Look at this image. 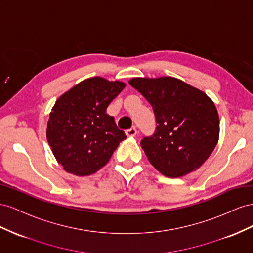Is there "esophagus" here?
Here are the masks:
<instances>
[{
    "mask_svg": "<svg viewBox=\"0 0 253 253\" xmlns=\"http://www.w3.org/2000/svg\"><path fill=\"white\" fill-rule=\"evenodd\" d=\"M125 133H126L127 136H134L136 134V129H135V127H132L130 129H127V130L125 131Z\"/></svg>",
    "mask_w": 253,
    "mask_h": 253,
    "instance_id": "esophagus-1",
    "label": "esophagus"
}]
</instances>
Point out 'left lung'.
<instances>
[{
  "mask_svg": "<svg viewBox=\"0 0 253 253\" xmlns=\"http://www.w3.org/2000/svg\"><path fill=\"white\" fill-rule=\"evenodd\" d=\"M129 84L154 109L156 131L141 141L150 164L169 178L198 169L219 139V117L213 100L170 76L134 77Z\"/></svg>",
  "mask_w": 253,
  "mask_h": 253,
  "instance_id": "1",
  "label": "left lung"
}]
</instances>
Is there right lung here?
Masks as SVG:
<instances>
[{
	"label": "right lung",
	"instance_id": "1",
	"mask_svg": "<svg viewBox=\"0 0 253 253\" xmlns=\"http://www.w3.org/2000/svg\"><path fill=\"white\" fill-rule=\"evenodd\" d=\"M126 86L95 76L81 82L56 100L49 113L46 139L57 162L70 174H94L108 163L120 142L126 139L109 104Z\"/></svg>",
	"mask_w": 253,
	"mask_h": 253
}]
</instances>
